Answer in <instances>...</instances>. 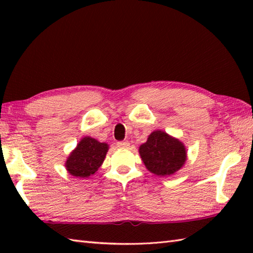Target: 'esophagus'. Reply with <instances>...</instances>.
I'll return each instance as SVG.
<instances>
[{
  "label": "esophagus",
  "mask_w": 253,
  "mask_h": 253,
  "mask_svg": "<svg viewBox=\"0 0 253 253\" xmlns=\"http://www.w3.org/2000/svg\"><path fill=\"white\" fill-rule=\"evenodd\" d=\"M117 146H118V147H121V148H127L128 146H129V142H128L127 140L118 141V142H117Z\"/></svg>",
  "instance_id": "34e87169"
}]
</instances>
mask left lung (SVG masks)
<instances>
[{"label": "left lung", "instance_id": "obj_1", "mask_svg": "<svg viewBox=\"0 0 253 253\" xmlns=\"http://www.w3.org/2000/svg\"><path fill=\"white\" fill-rule=\"evenodd\" d=\"M148 170L158 176H169L185 164L187 152L184 143L162 130H155L139 148Z\"/></svg>", "mask_w": 253, "mask_h": 253}]
</instances>
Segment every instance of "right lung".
<instances>
[{
	"label": "right lung",
	"instance_id": "add662e5",
	"mask_svg": "<svg viewBox=\"0 0 253 253\" xmlns=\"http://www.w3.org/2000/svg\"><path fill=\"white\" fill-rule=\"evenodd\" d=\"M109 146L96 139L84 137L69 154L65 168L71 175L79 178H87L93 175L103 163Z\"/></svg>",
	"mask_w": 253,
	"mask_h": 253
}]
</instances>
